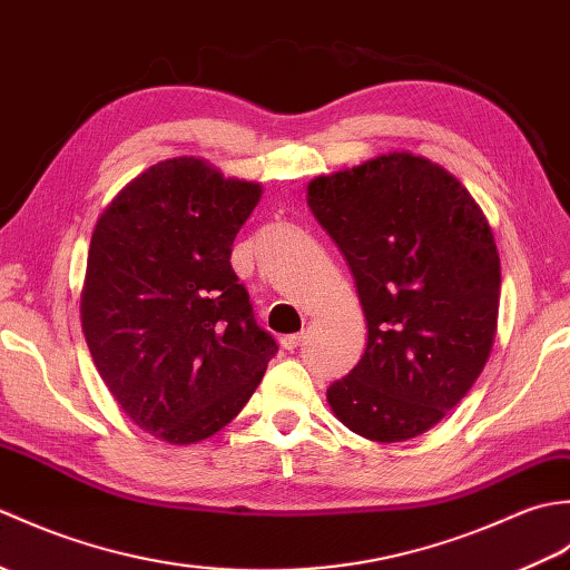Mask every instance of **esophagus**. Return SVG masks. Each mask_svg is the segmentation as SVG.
I'll list each match as a JSON object with an SVG mask.
<instances>
[{
    "label": "esophagus",
    "mask_w": 570,
    "mask_h": 570,
    "mask_svg": "<svg viewBox=\"0 0 570 570\" xmlns=\"http://www.w3.org/2000/svg\"><path fill=\"white\" fill-rule=\"evenodd\" d=\"M306 341V333H292V335H284L282 337V347L284 350H296L301 343Z\"/></svg>",
    "instance_id": "esophagus-1"
}]
</instances>
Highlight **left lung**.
Segmentation results:
<instances>
[{
  "instance_id": "8db88e82",
  "label": "left lung",
  "mask_w": 570,
  "mask_h": 570,
  "mask_svg": "<svg viewBox=\"0 0 570 570\" xmlns=\"http://www.w3.org/2000/svg\"><path fill=\"white\" fill-rule=\"evenodd\" d=\"M308 205L341 247L367 318L333 414L370 441L435 426L480 377L500 311V254L478 203L423 156L394 151L318 176Z\"/></svg>"
}]
</instances>
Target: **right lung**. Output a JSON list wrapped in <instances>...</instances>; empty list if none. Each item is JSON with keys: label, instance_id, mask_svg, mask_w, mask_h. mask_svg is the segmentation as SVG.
Here are the masks:
<instances>
[{"label": "right lung", "instance_id": "1", "mask_svg": "<svg viewBox=\"0 0 570 570\" xmlns=\"http://www.w3.org/2000/svg\"><path fill=\"white\" fill-rule=\"evenodd\" d=\"M262 198L178 156L151 166L95 225L80 316L95 367L125 414L168 443L233 421L276 355L229 264Z\"/></svg>", "mask_w": 570, "mask_h": 570}]
</instances>
